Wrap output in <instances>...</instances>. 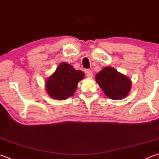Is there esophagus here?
<instances>
[{
    "instance_id": "1",
    "label": "esophagus",
    "mask_w": 159,
    "mask_h": 159,
    "mask_svg": "<svg viewBox=\"0 0 159 159\" xmlns=\"http://www.w3.org/2000/svg\"><path fill=\"white\" fill-rule=\"evenodd\" d=\"M86 73V76H87L88 78H92V76H93V74H92V71L89 70H87L85 71Z\"/></svg>"
}]
</instances>
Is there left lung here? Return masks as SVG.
I'll return each instance as SVG.
<instances>
[{
  "label": "left lung",
  "instance_id": "1",
  "mask_svg": "<svg viewBox=\"0 0 159 159\" xmlns=\"http://www.w3.org/2000/svg\"><path fill=\"white\" fill-rule=\"evenodd\" d=\"M95 78L105 94L111 99H123L131 88V80L112 67H104Z\"/></svg>",
  "mask_w": 159,
  "mask_h": 159
}]
</instances>
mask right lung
<instances>
[{
    "label": "right lung",
    "mask_w": 159,
    "mask_h": 159,
    "mask_svg": "<svg viewBox=\"0 0 159 159\" xmlns=\"http://www.w3.org/2000/svg\"><path fill=\"white\" fill-rule=\"evenodd\" d=\"M85 76L83 71L74 70L71 65L62 62L46 81V89L55 99H65L73 96L77 85Z\"/></svg>",
    "instance_id": "obj_1"
}]
</instances>
